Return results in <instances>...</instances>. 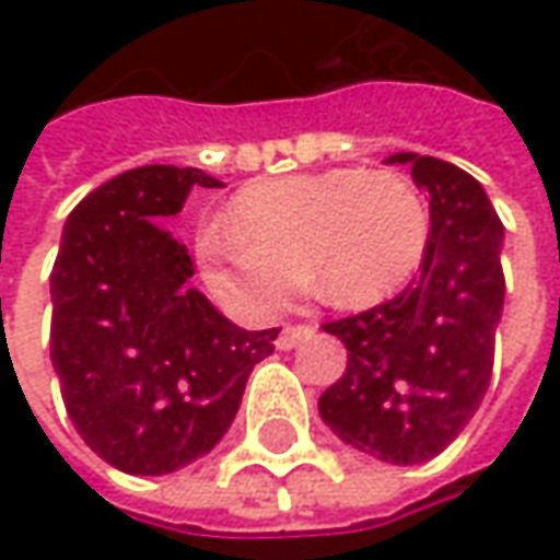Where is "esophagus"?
<instances>
[{
    "label": "esophagus",
    "mask_w": 560,
    "mask_h": 560,
    "mask_svg": "<svg viewBox=\"0 0 560 560\" xmlns=\"http://www.w3.org/2000/svg\"><path fill=\"white\" fill-rule=\"evenodd\" d=\"M312 334V324H287V327L280 330V336H277V349H280V352H290V349H295L302 339H308Z\"/></svg>",
    "instance_id": "1"
}]
</instances>
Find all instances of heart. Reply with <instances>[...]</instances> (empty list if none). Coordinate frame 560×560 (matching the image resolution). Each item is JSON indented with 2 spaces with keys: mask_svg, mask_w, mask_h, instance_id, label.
Instances as JSON below:
<instances>
[{
  "mask_svg": "<svg viewBox=\"0 0 560 560\" xmlns=\"http://www.w3.org/2000/svg\"><path fill=\"white\" fill-rule=\"evenodd\" d=\"M430 211L398 171L330 167L246 186L202 233L208 290L246 317L277 314L305 283L342 308L396 295L418 273Z\"/></svg>",
  "mask_w": 560,
  "mask_h": 560,
  "instance_id": "obj_1",
  "label": "heart"
}]
</instances>
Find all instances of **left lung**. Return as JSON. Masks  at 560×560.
<instances>
[{
	"label": "left lung",
	"instance_id": "1",
	"mask_svg": "<svg viewBox=\"0 0 560 560\" xmlns=\"http://www.w3.org/2000/svg\"><path fill=\"white\" fill-rule=\"evenodd\" d=\"M430 192L418 280L396 299L324 324L349 349L346 374L317 408L336 436L389 464H423L477 415L505 305V226L467 171L396 152Z\"/></svg>",
	"mask_w": 560,
	"mask_h": 560
}]
</instances>
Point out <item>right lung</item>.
<instances>
[{"label": "right lung", "instance_id": "right-lung-1", "mask_svg": "<svg viewBox=\"0 0 560 560\" xmlns=\"http://www.w3.org/2000/svg\"><path fill=\"white\" fill-rule=\"evenodd\" d=\"M199 167L145 164L93 189L65 221L49 352L68 418L102 462L137 477L208 455L233 423L273 330L230 324L189 287L192 258L155 218L177 214Z\"/></svg>", "mask_w": 560, "mask_h": 560}]
</instances>
